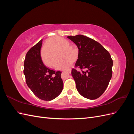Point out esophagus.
Returning a JSON list of instances; mask_svg holds the SVG:
<instances>
[{"mask_svg":"<svg viewBox=\"0 0 134 134\" xmlns=\"http://www.w3.org/2000/svg\"><path fill=\"white\" fill-rule=\"evenodd\" d=\"M67 72H69V73H71V70H70H70H68L67 71Z\"/></svg>","mask_w":134,"mask_h":134,"instance_id":"1","label":"esophagus"}]
</instances>
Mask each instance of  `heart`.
Wrapping results in <instances>:
<instances>
[{"mask_svg": "<svg viewBox=\"0 0 134 134\" xmlns=\"http://www.w3.org/2000/svg\"><path fill=\"white\" fill-rule=\"evenodd\" d=\"M68 45L67 41L62 38L59 37L51 38L41 51V57L44 63L47 65H51L52 63L58 58V55L61 52V57L65 59L56 61L53 66L56 69L65 70L69 69L74 60L76 58L78 50L76 51Z\"/></svg>", "mask_w": 134, "mask_h": 134, "instance_id": "heart-1", "label": "heart"}]
</instances>
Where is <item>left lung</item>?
Listing matches in <instances>:
<instances>
[{
	"mask_svg": "<svg viewBox=\"0 0 134 134\" xmlns=\"http://www.w3.org/2000/svg\"><path fill=\"white\" fill-rule=\"evenodd\" d=\"M78 48V56L71 75L80 95L89 99H96L106 91L112 75L113 60L108 51L87 36L78 35L67 37Z\"/></svg>",
	"mask_w": 134,
	"mask_h": 134,
	"instance_id": "1",
	"label": "left lung"
}]
</instances>
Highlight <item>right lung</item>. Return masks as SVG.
<instances>
[{
  "label": "right lung",
  "instance_id": "right-lung-1",
  "mask_svg": "<svg viewBox=\"0 0 134 134\" xmlns=\"http://www.w3.org/2000/svg\"><path fill=\"white\" fill-rule=\"evenodd\" d=\"M42 39L27 52L23 72L28 87L38 98L51 100L62 93L63 82L60 71H55L43 64L41 57Z\"/></svg>",
  "mask_w": 134,
  "mask_h": 134
}]
</instances>
